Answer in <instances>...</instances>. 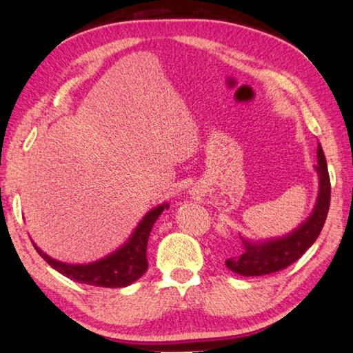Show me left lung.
I'll return each mask as SVG.
<instances>
[{
    "label": "left lung",
    "instance_id": "left-lung-1",
    "mask_svg": "<svg viewBox=\"0 0 353 353\" xmlns=\"http://www.w3.org/2000/svg\"><path fill=\"white\" fill-rule=\"evenodd\" d=\"M319 176V194H317L316 206L311 216L292 233L283 238L268 239L263 242H252L244 238V253L241 256L230 258L225 265L233 272L244 276H259L279 272L288 265L296 263L308 248L314 244L317 236L325 223L330 208V176H328L325 154L322 147H317V164L314 165Z\"/></svg>",
    "mask_w": 353,
    "mask_h": 353
}]
</instances>
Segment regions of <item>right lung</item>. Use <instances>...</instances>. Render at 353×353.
<instances>
[{"label": "right lung", "instance_id": "obj_1", "mask_svg": "<svg viewBox=\"0 0 353 353\" xmlns=\"http://www.w3.org/2000/svg\"><path fill=\"white\" fill-rule=\"evenodd\" d=\"M167 208H169V203H163L148 211L142 221L139 222L136 230L132 231L131 238L122 247L112 252L111 255L89 264H67L57 261V259L48 256L40 250L34 242L32 244L39 252V255L57 272L65 275L67 279L90 286L125 288L145 274L148 268L147 244L150 231H152L154 222L158 221L161 212Z\"/></svg>", "mask_w": 353, "mask_h": 353}]
</instances>
